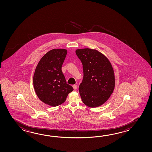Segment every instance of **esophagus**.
Wrapping results in <instances>:
<instances>
[{
    "label": "esophagus",
    "instance_id": "1",
    "mask_svg": "<svg viewBox=\"0 0 152 152\" xmlns=\"http://www.w3.org/2000/svg\"><path fill=\"white\" fill-rule=\"evenodd\" d=\"M73 87L74 88V90H76L77 88V85H73Z\"/></svg>",
    "mask_w": 152,
    "mask_h": 152
}]
</instances>
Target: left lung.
Segmentation results:
<instances>
[{"instance_id": "left-lung-1", "label": "left lung", "mask_w": 152, "mask_h": 152, "mask_svg": "<svg viewBox=\"0 0 152 152\" xmlns=\"http://www.w3.org/2000/svg\"><path fill=\"white\" fill-rule=\"evenodd\" d=\"M75 53L84 72L79 87L82 101L90 107H100L108 100L115 88L113 67L109 58L97 49H77Z\"/></svg>"}]
</instances>
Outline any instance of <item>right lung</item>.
Instances as JSON below:
<instances>
[{"mask_svg":"<svg viewBox=\"0 0 152 152\" xmlns=\"http://www.w3.org/2000/svg\"><path fill=\"white\" fill-rule=\"evenodd\" d=\"M67 53L66 49H52L43 55L36 67L33 77L36 94L39 100L51 107L64 103L73 90L61 70Z\"/></svg>","mask_w":152,"mask_h":152,"instance_id":"obj_1","label":"right lung"}]
</instances>
